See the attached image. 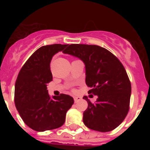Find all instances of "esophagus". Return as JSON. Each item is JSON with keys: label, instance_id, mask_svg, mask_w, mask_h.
Returning a JSON list of instances; mask_svg holds the SVG:
<instances>
[{"label": "esophagus", "instance_id": "34e87169", "mask_svg": "<svg viewBox=\"0 0 150 150\" xmlns=\"http://www.w3.org/2000/svg\"><path fill=\"white\" fill-rule=\"evenodd\" d=\"M74 101H75V103H76V102H78V101H79V100H81V98H80V97L74 96Z\"/></svg>", "mask_w": 150, "mask_h": 150}]
</instances>
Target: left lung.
Listing matches in <instances>:
<instances>
[{"label": "left lung", "mask_w": 150, "mask_h": 150, "mask_svg": "<svg viewBox=\"0 0 150 150\" xmlns=\"http://www.w3.org/2000/svg\"><path fill=\"white\" fill-rule=\"evenodd\" d=\"M81 59L86 67V83L95 103L86 96L88 107L83 122L91 130L110 132L125 120L129 110L132 86L122 64L110 52L96 45L71 44L63 52Z\"/></svg>", "instance_id": "1"}]
</instances>
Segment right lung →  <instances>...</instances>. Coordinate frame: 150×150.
I'll use <instances>...</instances> for the list:
<instances>
[{
    "label": "right lung",
    "instance_id": "1",
    "mask_svg": "<svg viewBox=\"0 0 150 150\" xmlns=\"http://www.w3.org/2000/svg\"><path fill=\"white\" fill-rule=\"evenodd\" d=\"M68 44L41 46L25 63L15 85V105L24 122L37 132L58 128L65 122L74 98L65 94H48L47 84L52 80L50 62L55 54L64 51Z\"/></svg>",
    "mask_w": 150,
    "mask_h": 150
}]
</instances>
